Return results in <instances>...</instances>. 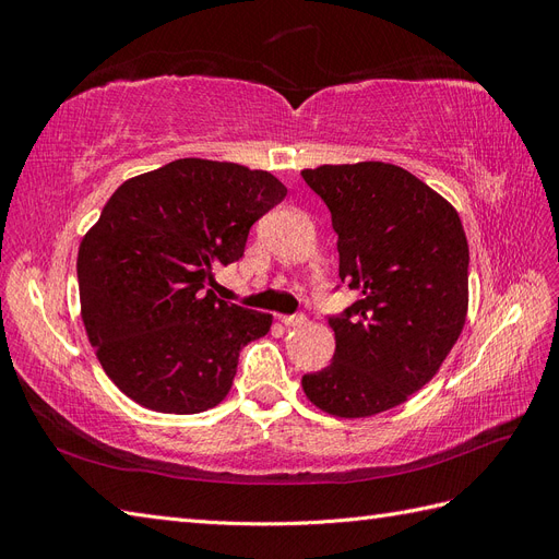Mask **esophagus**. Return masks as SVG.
Returning <instances> with one entry per match:
<instances>
[{"label": "esophagus", "mask_w": 559, "mask_h": 559, "mask_svg": "<svg viewBox=\"0 0 559 559\" xmlns=\"http://www.w3.org/2000/svg\"><path fill=\"white\" fill-rule=\"evenodd\" d=\"M280 321L284 326H302L306 324V314H282Z\"/></svg>", "instance_id": "34e87169"}]
</instances>
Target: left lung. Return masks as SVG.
<instances>
[{
	"label": "left lung",
	"instance_id": "left-lung-1",
	"mask_svg": "<svg viewBox=\"0 0 559 559\" xmlns=\"http://www.w3.org/2000/svg\"><path fill=\"white\" fill-rule=\"evenodd\" d=\"M326 202L341 280L359 300L329 319L331 366L302 392L333 417H373L408 401L443 366L468 312L462 218L425 181L392 163L319 165L300 173Z\"/></svg>",
	"mask_w": 559,
	"mask_h": 559
}]
</instances>
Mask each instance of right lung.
I'll return each instance as SVG.
<instances>
[{"mask_svg":"<svg viewBox=\"0 0 559 559\" xmlns=\"http://www.w3.org/2000/svg\"><path fill=\"white\" fill-rule=\"evenodd\" d=\"M284 183L238 163L179 158L123 181L83 235L81 319L109 380L134 403L195 415L222 403L240 349L273 314L218 300L214 265L240 261Z\"/></svg>","mask_w":559,"mask_h":559,"instance_id":"obj_1","label":"right lung"}]
</instances>
